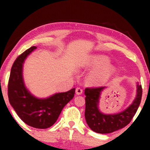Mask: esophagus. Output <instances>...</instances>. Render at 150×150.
Masks as SVG:
<instances>
[{
	"mask_svg": "<svg viewBox=\"0 0 150 150\" xmlns=\"http://www.w3.org/2000/svg\"><path fill=\"white\" fill-rule=\"evenodd\" d=\"M75 93H76L77 95H81L83 93V90L81 88H77L76 90H75Z\"/></svg>",
	"mask_w": 150,
	"mask_h": 150,
	"instance_id": "esophagus-1",
	"label": "esophagus"
}]
</instances>
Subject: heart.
Segmentation results:
<instances>
[{
  "mask_svg": "<svg viewBox=\"0 0 150 150\" xmlns=\"http://www.w3.org/2000/svg\"><path fill=\"white\" fill-rule=\"evenodd\" d=\"M110 58L107 56L96 54L91 56L83 64L88 69H96L91 71L86 78L89 86H100L107 82L115 73V67L111 64Z\"/></svg>",
  "mask_w": 150,
  "mask_h": 150,
  "instance_id": "heart-1",
  "label": "heart"
}]
</instances>
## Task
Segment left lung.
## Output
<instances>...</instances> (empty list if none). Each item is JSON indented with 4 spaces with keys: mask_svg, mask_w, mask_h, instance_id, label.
<instances>
[{
    "mask_svg": "<svg viewBox=\"0 0 150 150\" xmlns=\"http://www.w3.org/2000/svg\"><path fill=\"white\" fill-rule=\"evenodd\" d=\"M106 87L85 89V118L89 128L99 134H109L126 126L135 115L142 96V85L137 83V96L132 104L125 110L116 114H104L99 109L102 92Z\"/></svg>",
    "mask_w": 150,
    "mask_h": 150,
    "instance_id": "8db88e82",
    "label": "left lung"
}]
</instances>
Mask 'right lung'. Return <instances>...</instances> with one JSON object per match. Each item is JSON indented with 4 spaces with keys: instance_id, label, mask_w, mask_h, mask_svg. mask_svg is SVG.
I'll return each mask as SVG.
<instances>
[{
    "instance_id": "obj_1",
    "label": "right lung",
    "mask_w": 150,
    "mask_h": 150,
    "mask_svg": "<svg viewBox=\"0 0 150 150\" xmlns=\"http://www.w3.org/2000/svg\"><path fill=\"white\" fill-rule=\"evenodd\" d=\"M37 48L32 46L16 58L11 69L8 85V100L21 120L35 128L44 129L54 125L62 110L73 99L75 88L57 93L40 99L32 94L23 79V64L27 57Z\"/></svg>"
}]
</instances>
